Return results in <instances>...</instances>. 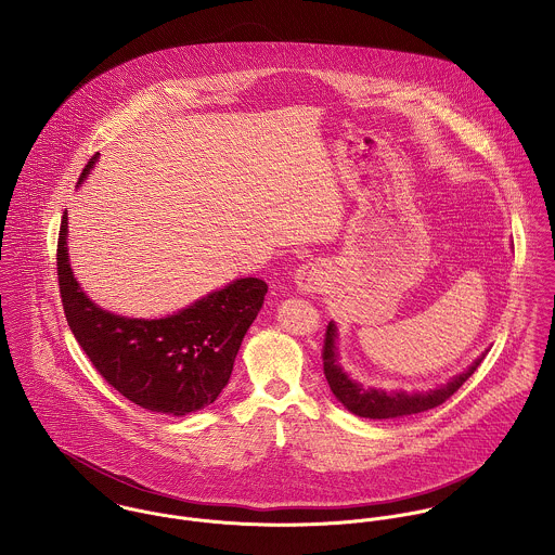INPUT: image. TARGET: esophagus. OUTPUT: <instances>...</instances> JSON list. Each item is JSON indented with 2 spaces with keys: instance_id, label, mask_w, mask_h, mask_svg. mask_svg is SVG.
I'll use <instances>...</instances> for the list:
<instances>
[{
  "instance_id": "34e87169",
  "label": "esophagus",
  "mask_w": 555,
  "mask_h": 555,
  "mask_svg": "<svg viewBox=\"0 0 555 555\" xmlns=\"http://www.w3.org/2000/svg\"><path fill=\"white\" fill-rule=\"evenodd\" d=\"M295 282H297L301 293H317L318 288L324 286L326 278H324V271L318 262H306L297 269Z\"/></svg>"
}]
</instances>
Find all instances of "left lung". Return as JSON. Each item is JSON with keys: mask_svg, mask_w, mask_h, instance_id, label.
<instances>
[{"mask_svg": "<svg viewBox=\"0 0 555 555\" xmlns=\"http://www.w3.org/2000/svg\"><path fill=\"white\" fill-rule=\"evenodd\" d=\"M335 324L328 322L326 333H324V346H322V370L326 376V383L337 397L352 414L365 416V418H397V416H408L416 412L431 410L440 403H444L449 397L453 396L473 374L476 367L480 365L482 359H476L475 363L460 376H455L451 383H447L440 389H434L429 393H385L378 389H363L354 380H350L341 367L337 365V348H335Z\"/></svg>", "mask_w": 555, "mask_h": 555, "instance_id": "1", "label": "left lung"}]
</instances>
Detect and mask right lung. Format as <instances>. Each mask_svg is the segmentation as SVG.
<instances>
[{
  "label": "right lung",
  "mask_w": 555,
  "mask_h": 555,
  "mask_svg": "<svg viewBox=\"0 0 555 555\" xmlns=\"http://www.w3.org/2000/svg\"><path fill=\"white\" fill-rule=\"evenodd\" d=\"M98 154L87 162L85 179ZM68 218L57 238L64 314L100 376L132 403L181 416L214 403L229 385L238 346L262 308L267 284L241 278L179 314L159 320L115 317L91 304L68 262Z\"/></svg>",
  "instance_id": "obj_1"
}]
</instances>
